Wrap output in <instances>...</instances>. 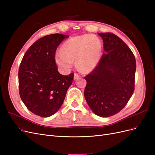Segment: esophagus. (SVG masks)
Here are the masks:
<instances>
[{
	"instance_id": "obj_1",
	"label": "esophagus",
	"mask_w": 155,
	"mask_h": 155,
	"mask_svg": "<svg viewBox=\"0 0 155 155\" xmlns=\"http://www.w3.org/2000/svg\"><path fill=\"white\" fill-rule=\"evenodd\" d=\"M78 78H79V76L78 74H74V80H76Z\"/></svg>"
}]
</instances>
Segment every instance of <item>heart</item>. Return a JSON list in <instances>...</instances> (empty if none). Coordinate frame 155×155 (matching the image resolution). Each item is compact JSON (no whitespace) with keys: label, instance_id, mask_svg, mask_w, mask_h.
<instances>
[{"label":"heart","instance_id":"obj_1","mask_svg":"<svg viewBox=\"0 0 155 155\" xmlns=\"http://www.w3.org/2000/svg\"><path fill=\"white\" fill-rule=\"evenodd\" d=\"M102 53V45L99 37L93 34L73 37L67 40L55 56L58 66L68 71L74 64V60L78 68L84 72L94 70L100 62Z\"/></svg>","mask_w":155,"mask_h":155}]
</instances>
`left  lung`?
<instances>
[{"label": "left lung", "instance_id": "8db88e82", "mask_svg": "<svg viewBox=\"0 0 155 155\" xmlns=\"http://www.w3.org/2000/svg\"><path fill=\"white\" fill-rule=\"evenodd\" d=\"M104 41L103 54L96 68L85 77V100L95 114L113 116L122 110L132 96L137 68L132 51L111 33H98Z\"/></svg>", "mask_w": 155, "mask_h": 155}]
</instances>
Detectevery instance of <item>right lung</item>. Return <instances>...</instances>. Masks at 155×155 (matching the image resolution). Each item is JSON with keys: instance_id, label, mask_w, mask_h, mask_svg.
<instances>
[{"instance_id": "add662e5", "label": "right lung", "mask_w": 155, "mask_h": 155, "mask_svg": "<svg viewBox=\"0 0 155 155\" xmlns=\"http://www.w3.org/2000/svg\"><path fill=\"white\" fill-rule=\"evenodd\" d=\"M68 36L60 34L36 41L24 55L18 70L22 101L30 111L41 117L54 114L61 107L74 74H61L55 61L58 46Z\"/></svg>"}]
</instances>
